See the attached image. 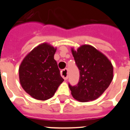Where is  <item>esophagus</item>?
Listing matches in <instances>:
<instances>
[{"label": "esophagus", "instance_id": "34e87169", "mask_svg": "<svg viewBox=\"0 0 130 130\" xmlns=\"http://www.w3.org/2000/svg\"><path fill=\"white\" fill-rule=\"evenodd\" d=\"M61 74L62 77L64 79V80H67L68 78V71L67 68H65L64 70L61 71Z\"/></svg>", "mask_w": 130, "mask_h": 130}]
</instances>
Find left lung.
Here are the masks:
<instances>
[{
  "instance_id": "left-lung-1",
  "label": "left lung",
  "mask_w": 130,
  "mask_h": 130,
  "mask_svg": "<svg viewBox=\"0 0 130 130\" xmlns=\"http://www.w3.org/2000/svg\"><path fill=\"white\" fill-rule=\"evenodd\" d=\"M72 55L79 70L77 85L69 88L73 97L81 102L97 99L109 87L113 78V68L108 58L94 47L84 45Z\"/></svg>"
}]
</instances>
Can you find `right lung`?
Returning a JSON list of instances; mask_svg holds the SVG:
<instances>
[{
	"label": "right lung",
	"mask_w": 130,
	"mask_h": 130,
	"mask_svg": "<svg viewBox=\"0 0 130 130\" xmlns=\"http://www.w3.org/2000/svg\"><path fill=\"white\" fill-rule=\"evenodd\" d=\"M56 49L47 43L34 48L23 59L19 69L20 83L25 91L36 100L51 98L64 81L57 61Z\"/></svg>",
	"instance_id": "add662e5"
}]
</instances>
